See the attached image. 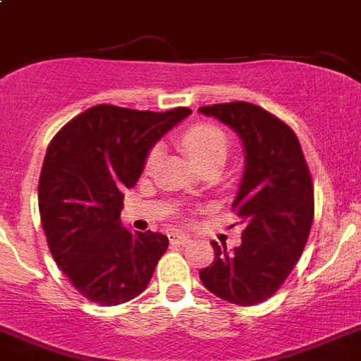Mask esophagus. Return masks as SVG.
I'll return each mask as SVG.
<instances>
[{"label": "esophagus", "mask_w": 361, "mask_h": 361, "mask_svg": "<svg viewBox=\"0 0 361 361\" xmlns=\"http://www.w3.org/2000/svg\"><path fill=\"white\" fill-rule=\"evenodd\" d=\"M169 241H171V245H187L188 241H190V237L187 235V233H181V232H173L171 235H169Z\"/></svg>", "instance_id": "obj_1"}]
</instances>
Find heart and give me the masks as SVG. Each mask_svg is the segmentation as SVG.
I'll use <instances>...</instances> for the list:
<instances>
[{
  "label": "heart",
  "instance_id": "b5f03b06",
  "mask_svg": "<svg viewBox=\"0 0 361 361\" xmlns=\"http://www.w3.org/2000/svg\"><path fill=\"white\" fill-rule=\"evenodd\" d=\"M181 145L200 164L201 169L223 165L228 152V136L214 124H196L181 135ZM161 157V145H152L145 158V169H152Z\"/></svg>",
  "mask_w": 361,
  "mask_h": 361
}]
</instances>
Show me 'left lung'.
<instances>
[{
  "label": "left lung",
  "instance_id": "left-lung-1",
  "mask_svg": "<svg viewBox=\"0 0 361 361\" xmlns=\"http://www.w3.org/2000/svg\"><path fill=\"white\" fill-rule=\"evenodd\" d=\"M200 113L232 128L245 149L232 203L245 225L241 245L226 250L225 243H210L214 262L200 279L223 300L255 306L277 293L304 252L314 216L310 169L293 129L255 104H214Z\"/></svg>",
  "mask_w": 361,
  "mask_h": 361
}]
</instances>
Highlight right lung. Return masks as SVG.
<instances>
[{"label":"right lung","mask_w":361,"mask_h":361,"mask_svg":"<svg viewBox=\"0 0 361 361\" xmlns=\"http://www.w3.org/2000/svg\"><path fill=\"white\" fill-rule=\"evenodd\" d=\"M190 113L99 104L71 118L48 145L39 176L41 225L54 261L87 300L116 306L147 288L169 239L124 228L122 201L152 145Z\"/></svg>","instance_id":"obj_1"}]
</instances>
